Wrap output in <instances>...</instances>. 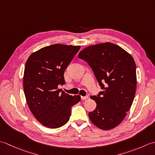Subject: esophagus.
Here are the masks:
<instances>
[{"instance_id": "esophagus-1", "label": "esophagus", "mask_w": 155, "mask_h": 155, "mask_svg": "<svg viewBox=\"0 0 155 155\" xmlns=\"http://www.w3.org/2000/svg\"><path fill=\"white\" fill-rule=\"evenodd\" d=\"M88 96L81 97V99H82V100H86V99H88Z\"/></svg>"}]
</instances>
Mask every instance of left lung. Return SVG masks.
<instances>
[{"label": "left lung", "instance_id": "obj_1", "mask_svg": "<svg viewBox=\"0 0 155 155\" xmlns=\"http://www.w3.org/2000/svg\"><path fill=\"white\" fill-rule=\"evenodd\" d=\"M78 57L90 66L103 90L91 97L97 107L88 113L90 120L103 130L116 127L130 110L135 95L134 59L119 46L110 42L88 47Z\"/></svg>", "mask_w": 155, "mask_h": 155}]
</instances>
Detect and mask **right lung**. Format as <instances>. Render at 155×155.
Instances as JSON below:
<instances>
[{
	"mask_svg": "<svg viewBox=\"0 0 155 155\" xmlns=\"http://www.w3.org/2000/svg\"><path fill=\"white\" fill-rule=\"evenodd\" d=\"M80 46L54 44L32 53L26 62L23 86L28 106L44 126L57 128L67 123L71 108L81 100L79 95L58 89L64 84V72Z\"/></svg>",
	"mask_w": 155,
	"mask_h": 155,
	"instance_id": "1",
	"label": "right lung"
}]
</instances>
